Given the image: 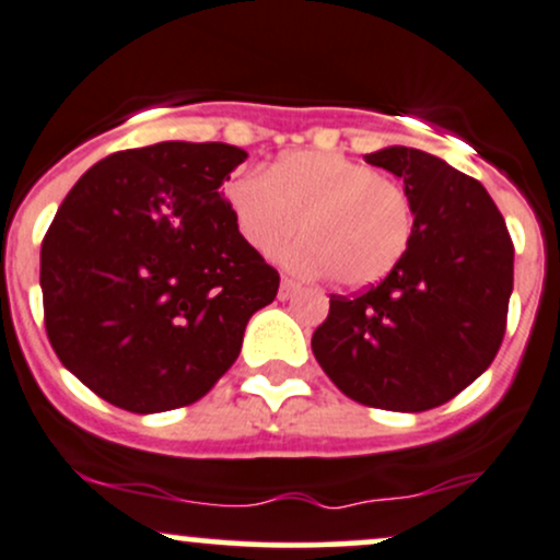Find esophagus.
I'll use <instances>...</instances> for the list:
<instances>
[{
    "label": "esophagus",
    "mask_w": 560,
    "mask_h": 560,
    "mask_svg": "<svg viewBox=\"0 0 560 560\" xmlns=\"http://www.w3.org/2000/svg\"><path fill=\"white\" fill-rule=\"evenodd\" d=\"M300 284L294 279H289V276H281V284H279V298L281 300H289L294 292H298Z\"/></svg>",
    "instance_id": "esophagus-1"
}]
</instances>
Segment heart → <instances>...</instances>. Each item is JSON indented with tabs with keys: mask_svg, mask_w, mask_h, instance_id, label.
I'll return each mask as SVG.
<instances>
[{
	"mask_svg": "<svg viewBox=\"0 0 560 560\" xmlns=\"http://www.w3.org/2000/svg\"><path fill=\"white\" fill-rule=\"evenodd\" d=\"M226 202L242 240L307 276L331 273L334 284H376L400 262L413 234L405 189L371 165L334 152H289L262 173H240L226 184Z\"/></svg>",
	"mask_w": 560,
	"mask_h": 560,
	"instance_id": "obj_1",
	"label": "heart"
}]
</instances>
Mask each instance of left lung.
Returning a JSON list of instances; mask_svg holds the SVG:
<instances>
[{
    "label": "left lung",
    "instance_id": "left-lung-1",
    "mask_svg": "<svg viewBox=\"0 0 560 560\" xmlns=\"http://www.w3.org/2000/svg\"><path fill=\"white\" fill-rule=\"evenodd\" d=\"M365 163L402 178L413 234L382 284L331 298L311 347L347 397L419 413L453 400L498 355L513 242L485 186L445 160L384 147Z\"/></svg>",
    "mask_w": 560,
    "mask_h": 560
}]
</instances>
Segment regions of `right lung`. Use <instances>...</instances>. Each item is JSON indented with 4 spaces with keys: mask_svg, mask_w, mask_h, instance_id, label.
<instances>
[{
    "mask_svg": "<svg viewBox=\"0 0 560 560\" xmlns=\"http://www.w3.org/2000/svg\"><path fill=\"white\" fill-rule=\"evenodd\" d=\"M247 152L160 141L100 160L42 244L44 324L62 365L102 400L163 413L208 395L240 358L279 273L221 195Z\"/></svg>",
    "mask_w": 560,
    "mask_h": 560,
    "instance_id": "add662e5",
    "label": "right lung"
}]
</instances>
